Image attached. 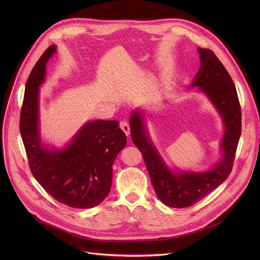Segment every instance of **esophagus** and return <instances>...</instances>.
<instances>
[{"mask_svg": "<svg viewBox=\"0 0 260 260\" xmlns=\"http://www.w3.org/2000/svg\"><path fill=\"white\" fill-rule=\"evenodd\" d=\"M119 127L124 132V134H125L126 136H128V135H129V132H131L129 124H128L125 120H121V121L119 122Z\"/></svg>", "mask_w": 260, "mask_h": 260, "instance_id": "1", "label": "esophagus"}]
</instances>
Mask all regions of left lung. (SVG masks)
<instances>
[{"instance_id":"1","label":"left lung","mask_w":260,"mask_h":260,"mask_svg":"<svg viewBox=\"0 0 260 260\" xmlns=\"http://www.w3.org/2000/svg\"><path fill=\"white\" fill-rule=\"evenodd\" d=\"M201 67L192 86H200L223 117L225 134L222 140L223 157L215 168L204 173L171 172L147 137L142 115L135 112L131 117V137L141 151L155 193L165 205L187 208L216 189L230 176L242 131V112L235 83L215 53L206 48L198 49Z\"/></svg>"}]
</instances>
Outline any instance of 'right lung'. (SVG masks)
Returning a JSON list of instances; mask_svg holds the SVG:
<instances>
[{
  "instance_id": "right-lung-1",
  "label": "right lung",
  "mask_w": 260,
  "mask_h": 260,
  "mask_svg": "<svg viewBox=\"0 0 260 260\" xmlns=\"http://www.w3.org/2000/svg\"><path fill=\"white\" fill-rule=\"evenodd\" d=\"M49 46L34 66L25 83L20 111V134L29 170L55 201L75 209H89L102 203L112 183V165L126 144L116 120L86 123L63 150L46 149L38 129V94L48 59L55 52Z\"/></svg>"
}]
</instances>
